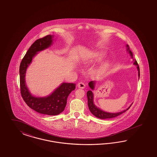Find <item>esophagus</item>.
<instances>
[{
	"label": "esophagus",
	"mask_w": 157,
	"mask_h": 157,
	"mask_svg": "<svg viewBox=\"0 0 157 157\" xmlns=\"http://www.w3.org/2000/svg\"><path fill=\"white\" fill-rule=\"evenodd\" d=\"M77 87H78V88H84L85 87H86V85H85V84L83 83L82 82H80L78 83Z\"/></svg>",
	"instance_id": "obj_1"
}]
</instances>
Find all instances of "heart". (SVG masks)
<instances>
[{"label":"heart","mask_w":157,"mask_h":157,"mask_svg":"<svg viewBox=\"0 0 157 157\" xmlns=\"http://www.w3.org/2000/svg\"><path fill=\"white\" fill-rule=\"evenodd\" d=\"M104 58V55L99 52L90 53L82 59L84 63H90L95 61L101 60Z\"/></svg>","instance_id":"1"}]
</instances>
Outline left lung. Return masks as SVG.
Masks as SVG:
<instances>
[{
	"instance_id": "left-lung-1",
	"label": "left lung",
	"mask_w": 157,
	"mask_h": 157,
	"mask_svg": "<svg viewBox=\"0 0 157 157\" xmlns=\"http://www.w3.org/2000/svg\"><path fill=\"white\" fill-rule=\"evenodd\" d=\"M127 49H128V52L129 53L130 56L132 59H133V60L134 61V64L137 66V68L139 71V77H140V68L139 66V64L137 62V60L133 58V55L132 52L129 49V47L128 45H127ZM95 81H90L88 83L89 87H90V88L91 90L94 89L95 87ZM87 98H88V106L89 108V109L90 110V112L93 113V115L95 116H96L97 117L99 118V119H110V118H113V117H115L116 116H119L120 115L122 114L123 113L125 112L126 110H128L131 106V105L126 110H123L122 112H117V113H108V112H106L103 110H101V109H99L98 108H97L93 102V99H94V95H93V93L91 90H89L88 91L87 93Z\"/></svg>"
}]
</instances>
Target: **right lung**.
Listing matches in <instances>:
<instances>
[{"instance_id": "1", "label": "right lung", "mask_w": 157, "mask_h": 157, "mask_svg": "<svg viewBox=\"0 0 157 157\" xmlns=\"http://www.w3.org/2000/svg\"><path fill=\"white\" fill-rule=\"evenodd\" d=\"M53 35H48L40 38L31 45L22 59L20 66V84L21 95L29 108L36 112L48 115H57L64 110L67 99L70 93L76 88L74 83H62L52 94L45 97H35L29 93L25 84L26 70L32 59L38 52L43 51L52 44Z\"/></svg>"}]
</instances>
